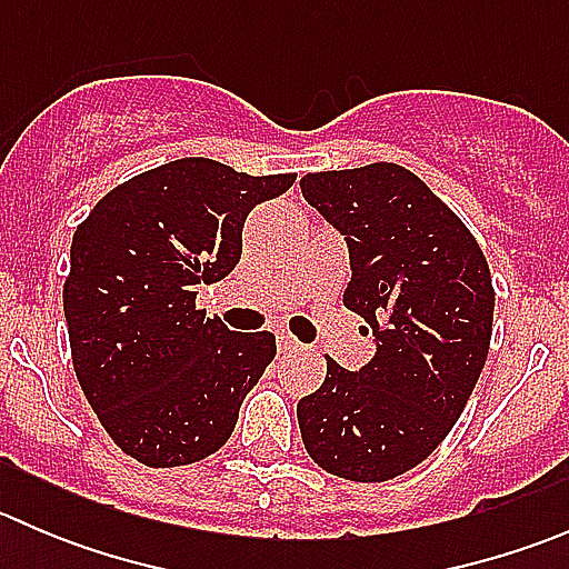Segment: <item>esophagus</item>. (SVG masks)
Segmentation results:
<instances>
[{"mask_svg": "<svg viewBox=\"0 0 569 569\" xmlns=\"http://www.w3.org/2000/svg\"><path fill=\"white\" fill-rule=\"evenodd\" d=\"M278 349L280 352H297V349H302V343L291 332H278Z\"/></svg>", "mask_w": 569, "mask_h": 569, "instance_id": "34e87169", "label": "esophagus"}]
</instances>
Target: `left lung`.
I'll list each match as a JSON object with an SVG mask.
<instances>
[{
    "label": "left lung",
    "mask_w": 569,
    "mask_h": 569,
    "mask_svg": "<svg viewBox=\"0 0 569 569\" xmlns=\"http://www.w3.org/2000/svg\"><path fill=\"white\" fill-rule=\"evenodd\" d=\"M302 198L347 237L343 306L380 338L360 371L327 358L297 405L302 443L327 473L388 481L427 460L485 369L496 289L468 226L393 162L300 178Z\"/></svg>",
    "instance_id": "1"
}]
</instances>
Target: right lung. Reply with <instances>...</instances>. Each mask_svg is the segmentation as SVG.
<instances>
[{
    "mask_svg": "<svg viewBox=\"0 0 569 569\" xmlns=\"http://www.w3.org/2000/svg\"><path fill=\"white\" fill-rule=\"evenodd\" d=\"M295 178L176 159L109 189L79 222L62 286L71 360L123 455L176 468L231 438L278 347L267 330L233 332L206 319L194 289L237 267L252 206Z\"/></svg>",
    "mask_w": 569,
    "mask_h": 569,
    "instance_id": "add662e5",
    "label": "right lung"
}]
</instances>
